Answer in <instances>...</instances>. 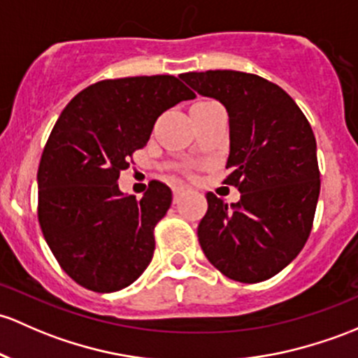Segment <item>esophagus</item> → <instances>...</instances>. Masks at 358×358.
Instances as JSON below:
<instances>
[{"instance_id": "esophagus-1", "label": "esophagus", "mask_w": 358, "mask_h": 358, "mask_svg": "<svg viewBox=\"0 0 358 358\" xmlns=\"http://www.w3.org/2000/svg\"><path fill=\"white\" fill-rule=\"evenodd\" d=\"M189 190H190L189 187H185V185L175 187V189H173V199H175V202H178V199L182 197V195L185 194V192H189Z\"/></svg>"}]
</instances>
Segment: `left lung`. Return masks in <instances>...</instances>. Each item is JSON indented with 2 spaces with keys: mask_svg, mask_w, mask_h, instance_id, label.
I'll use <instances>...</instances> for the list:
<instances>
[{
  "mask_svg": "<svg viewBox=\"0 0 358 358\" xmlns=\"http://www.w3.org/2000/svg\"><path fill=\"white\" fill-rule=\"evenodd\" d=\"M180 77L227 108L223 183L240 190V201L229 206L208 192L199 243L229 280H269L300 254L314 223L321 173L310 123L280 85L259 75L208 70Z\"/></svg>",
  "mask_w": 358,
  "mask_h": 358,
  "instance_id": "1",
  "label": "left lung"
}]
</instances>
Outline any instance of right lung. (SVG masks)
<instances>
[{
	"label": "right lung",
	"instance_id": "add662e5",
	"mask_svg": "<svg viewBox=\"0 0 358 358\" xmlns=\"http://www.w3.org/2000/svg\"><path fill=\"white\" fill-rule=\"evenodd\" d=\"M194 97L173 75L110 78L78 92L59 115L37 171V217L58 264L80 287L118 292L152 261L154 228L171 190L154 180L137 201L116 182L156 120Z\"/></svg>",
	"mask_w": 358,
	"mask_h": 358
}]
</instances>
